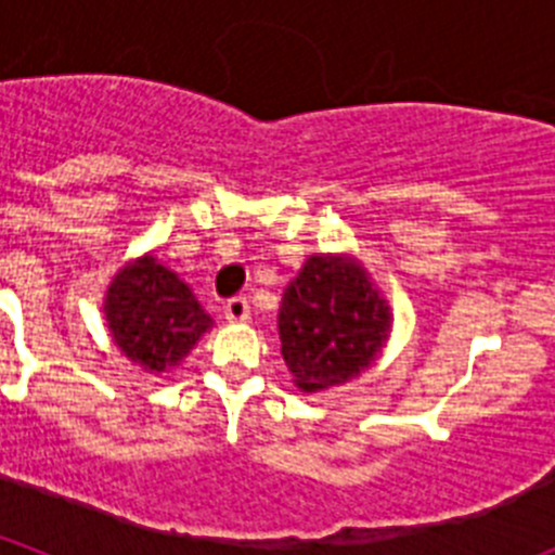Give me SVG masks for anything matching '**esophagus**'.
<instances>
[{
    "label": "esophagus",
    "mask_w": 555,
    "mask_h": 555,
    "mask_svg": "<svg viewBox=\"0 0 555 555\" xmlns=\"http://www.w3.org/2000/svg\"><path fill=\"white\" fill-rule=\"evenodd\" d=\"M249 317V302L247 297H230L228 302H224V320L228 322H244Z\"/></svg>",
    "instance_id": "obj_1"
}]
</instances>
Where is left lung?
Returning <instances> with one entry per match:
<instances>
[{
  "label": "left lung",
  "instance_id": "1",
  "mask_svg": "<svg viewBox=\"0 0 555 555\" xmlns=\"http://www.w3.org/2000/svg\"><path fill=\"white\" fill-rule=\"evenodd\" d=\"M278 327L297 386L317 391L347 384L375 361L391 313L356 261L311 255L283 292Z\"/></svg>",
  "mask_w": 555,
  "mask_h": 555
}]
</instances>
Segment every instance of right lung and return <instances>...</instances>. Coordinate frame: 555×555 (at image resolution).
Wrapping results in <instances>:
<instances>
[{
    "label": "right lung",
    "instance_id": "right-lung-1",
    "mask_svg": "<svg viewBox=\"0 0 555 555\" xmlns=\"http://www.w3.org/2000/svg\"><path fill=\"white\" fill-rule=\"evenodd\" d=\"M107 327L127 358L144 370L175 366L210 327L191 288L152 255L116 274L105 300Z\"/></svg>",
    "mask_w": 555,
    "mask_h": 555
}]
</instances>
